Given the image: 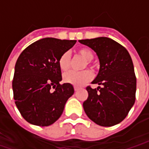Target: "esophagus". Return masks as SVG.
<instances>
[{
  "label": "esophagus",
  "instance_id": "esophagus-1",
  "mask_svg": "<svg viewBox=\"0 0 149 149\" xmlns=\"http://www.w3.org/2000/svg\"><path fill=\"white\" fill-rule=\"evenodd\" d=\"M78 88H79L77 87V86H75V87H74V90H75V91H77V90H78Z\"/></svg>",
  "mask_w": 149,
  "mask_h": 149
}]
</instances>
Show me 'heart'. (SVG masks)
<instances>
[{
  "label": "heart",
  "instance_id": "b5f03b06",
  "mask_svg": "<svg viewBox=\"0 0 149 149\" xmlns=\"http://www.w3.org/2000/svg\"><path fill=\"white\" fill-rule=\"evenodd\" d=\"M77 52L78 55L81 56L82 58H84L86 61V63L83 66V68H86L87 65L89 67H92L90 61L93 59L94 55L91 49H87V48H81L78 49ZM58 65L61 71L67 72L69 70L70 66H71V57L68 52H65L60 56ZM92 78H93V74L88 70H84L81 72H68L67 73H65L63 77V79L66 83L71 84L75 86H78V87L86 84L87 82L92 80Z\"/></svg>",
  "mask_w": 149,
  "mask_h": 149
}]
</instances>
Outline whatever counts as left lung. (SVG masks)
Masks as SVG:
<instances>
[{
	"label": "left lung",
	"instance_id": "obj_1",
	"mask_svg": "<svg viewBox=\"0 0 149 149\" xmlns=\"http://www.w3.org/2000/svg\"><path fill=\"white\" fill-rule=\"evenodd\" d=\"M97 52L100 70L92 83L97 88L88 86V93L83 107L88 118L97 125L110 127L127 116L136 100V78L129 53L124 46L108 37L80 40Z\"/></svg>",
	"mask_w": 149,
	"mask_h": 149
}]
</instances>
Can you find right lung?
Returning a JSON list of instances; mask_svg holds the SVG:
<instances>
[{"label": "right lung", "mask_w": 149, "mask_h": 149, "mask_svg": "<svg viewBox=\"0 0 149 149\" xmlns=\"http://www.w3.org/2000/svg\"><path fill=\"white\" fill-rule=\"evenodd\" d=\"M76 42L43 38L28 46L19 56L13 80V98L29 123L49 126L61 116L74 88L68 83L60 84L62 77L58 61Z\"/></svg>", "instance_id": "obj_1"}]
</instances>
